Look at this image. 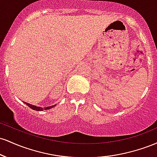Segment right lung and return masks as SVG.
Masks as SVG:
<instances>
[{
	"label": "right lung",
	"instance_id": "1",
	"mask_svg": "<svg viewBox=\"0 0 157 157\" xmlns=\"http://www.w3.org/2000/svg\"><path fill=\"white\" fill-rule=\"evenodd\" d=\"M24 103H26L27 105L29 106V107L30 108V109H33V110H35V111H44V110H48V109H52V108H53V107H55V106L56 105H52V106H48V107H46V108H44V109H43V108H40V107H37V106H35V105H30V104H29V103H26V102H24Z\"/></svg>",
	"mask_w": 157,
	"mask_h": 157
}]
</instances>
